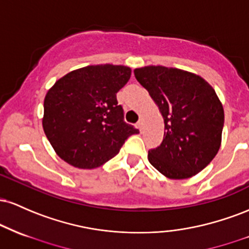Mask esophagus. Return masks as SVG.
Returning a JSON list of instances; mask_svg holds the SVG:
<instances>
[{
  "label": "esophagus",
  "mask_w": 249,
  "mask_h": 249,
  "mask_svg": "<svg viewBox=\"0 0 249 249\" xmlns=\"http://www.w3.org/2000/svg\"><path fill=\"white\" fill-rule=\"evenodd\" d=\"M142 126H144V122H142V119H139V122L137 123V127H138L139 130H142Z\"/></svg>",
  "instance_id": "1"
}]
</instances>
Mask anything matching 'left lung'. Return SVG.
I'll use <instances>...</instances> for the list:
<instances>
[{
  "mask_svg": "<svg viewBox=\"0 0 249 249\" xmlns=\"http://www.w3.org/2000/svg\"><path fill=\"white\" fill-rule=\"evenodd\" d=\"M158 105L164 139L148 151V161L171 179H186L213 160L221 144L224 107L214 89L192 72L166 67L133 71Z\"/></svg>",
  "mask_w": 249,
  "mask_h": 249,
  "instance_id": "obj_1",
  "label": "left lung"
}]
</instances>
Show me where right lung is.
<instances>
[{"instance_id":"right-lung-1","label":"right lung","mask_w":249,"mask_h":249,"mask_svg":"<svg viewBox=\"0 0 249 249\" xmlns=\"http://www.w3.org/2000/svg\"><path fill=\"white\" fill-rule=\"evenodd\" d=\"M130 77L124 65H90L53 84L44 98L42 124L59 158L78 168H96L139 133L124 122L116 96Z\"/></svg>"}]
</instances>
